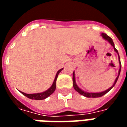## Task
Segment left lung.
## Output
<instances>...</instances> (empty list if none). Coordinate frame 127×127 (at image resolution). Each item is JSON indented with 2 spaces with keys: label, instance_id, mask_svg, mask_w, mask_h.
<instances>
[{
  "label": "left lung",
  "instance_id": "obj_1",
  "mask_svg": "<svg viewBox=\"0 0 127 127\" xmlns=\"http://www.w3.org/2000/svg\"><path fill=\"white\" fill-rule=\"evenodd\" d=\"M102 36H103V38L104 39H105V40H107V41L109 42L110 44L112 45V46L114 47V50L118 54V50L115 48L114 47V42H113V41H112V39L111 37H109V36H107L106 34L105 33H102ZM118 56H119V55H118ZM119 63H120V69H119V72H118V77H116V80H115L114 83V84H113V86H112V87H110V88H109V89H107V91H104V92H101V93H86V92H84L83 91H82L81 89H80L78 86H77V84H76V83H75V74H74V72H73V88H74V89L75 90V91H77V92H78L79 93L81 94L82 95L84 96H86V97H93V98H96V97H100V96H103L105 94H106L107 93H108L111 89H112L114 86V85L116 84V82H117L118 79V77H119V75H120V70H121V63H120V56H119Z\"/></svg>",
  "mask_w": 127,
  "mask_h": 127
}]
</instances>
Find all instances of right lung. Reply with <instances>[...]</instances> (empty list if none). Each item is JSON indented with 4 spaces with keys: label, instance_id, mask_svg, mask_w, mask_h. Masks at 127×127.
I'll return each mask as SVG.
<instances>
[{
    "label": "right lung",
    "instance_id": "obj_1",
    "mask_svg": "<svg viewBox=\"0 0 127 127\" xmlns=\"http://www.w3.org/2000/svg\"><path fill=\"white\" fill-rule=\"evenodd\" d=\"M62 70H63V69H60V70L57 72L56 75V77H55V79H54V82H53V84L52 85V86H51V87L47 90V91H45V92L41 93H36V94H26V93H22V92H21V93L23 94L24 96H26V97L31 98V99L42 100V99H45V98H46L47 97H48L49 96L51 95H52V94L55 91L56 87V79H57V77H58L59 73H60Z\"/></svg>",
    "mask_w": 127,
    "mask_h": 127
}]
</instances>
